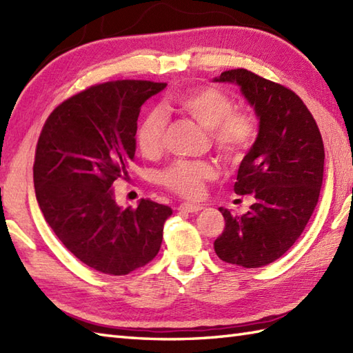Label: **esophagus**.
Returning a JSON list of instances; mask_svg holds the SVG:
<instances>
[{
    "label": "esophagus",
    "mask_w": 353,
    "mask_h": 353,
    "mask_svg": "<svg viewBox=\"0 0 353 353\" xmlns=\"http://www.w3.org/2000/svg\"><path fill=\"white\" fill-rule=\"evenodd\" d=\"M201 209H205L203 205H197V203H182L181 206H179V211L182 212H200Z\"/></svg>",
    "instance_id": "1"
}]
</instances>
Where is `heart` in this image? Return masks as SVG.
<instances>
[{"instance_id": "1", "label": "heart", "mask_w": 353, "mask_h": 353, "mask_svg": "<svg viewBox=\"0 0 353 353\" xmlns=\"http://www.w3.org/2000/svg\"><path fill=\"white\" fill-rule=\"evenodd\" d=\"M171 104L209 130L211 141L223 157L241 159L250 148L256 133L252 115L234 110V101L228 94L212 86H196L177 94ZM167 119L159 110L148 112L137 130L141 153L154 157L163 147ZM215 168L206 162L177 161L161 172L163 186L183 197L196 199L205 191V183L215 177Z\"/></svg>"}]
</instances>
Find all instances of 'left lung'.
Instances as JSON below:
<instances>
[{"label":"left lung","mask_w":353,"mask_h":353,"mask_svg":"<svg viewBox=\"0 0 353 353\" xmlns=\"http://www.w3.org/2000/svg\"><path fill=\"white\" fill-rule=\"evenodd\" d=\"M214 81L236 85L258 119L234 186L253 205L241 216L219 208L226 226L214 249L224 262L258 268L279 259L310 221L323 182V141L308 108L285 86L247 70L224 71Z\"/></svg>","instance_id":"left-lung-1"}]
</instances>
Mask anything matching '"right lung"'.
<instances>
[{"label": "right lung", "mask_w": 353, "mask_h": 353, "mask_svg": "<svg viewBox=\"0 0 353 353\" xmlns=\"http://www.w3.org/2000/svg\"><path fill=\"white\" fill-rule=\"evenodd\" d=\"M165 88L145 80L89 88L52 110L37 141L33 181L43 219L74 256L104 274L152 261L172 214L148 199L119 206L112 188L129 179L141 106Z\"/></svg>", "instance_id": "obj_1"}]
</instances>
